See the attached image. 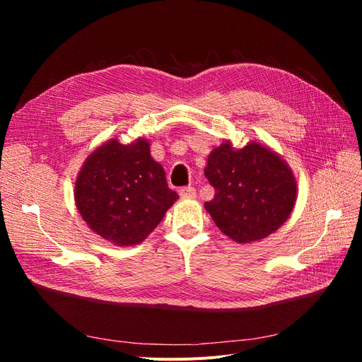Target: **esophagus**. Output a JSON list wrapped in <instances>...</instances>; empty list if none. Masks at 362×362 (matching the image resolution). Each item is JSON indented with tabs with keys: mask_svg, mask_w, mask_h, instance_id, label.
<instances>
[{
	"mask_svg": "<svg viewBox=\"0 0 362 362\" xmlns=\"http://www.w3.org/2000/svg\"><path fill=\"white\" fill-rule=\"evenodd\" d=\"M180 196L182 199H193L196 196V190L193 187H182L180 190Z\"/></svg>",
	"mask_w": 362,
	"mask_h": 362,
	"instance_id": "34e87169",
	"label": "esophagus"
}]
</instances>
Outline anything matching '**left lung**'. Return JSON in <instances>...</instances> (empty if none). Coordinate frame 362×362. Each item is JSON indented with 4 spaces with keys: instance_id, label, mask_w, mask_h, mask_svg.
Returning a JSON list of instances; mask_svg holds the SVG:
<instances>
[{
    "instance_id": "left-lung-1",
    "label": "left lung",
    "mask_w": 362,
    "mask_h": 362,
    "mask_svg": "<svg viewBox=\"0 0 362 362\" xmlns=\"http://www.w3.org/2000/svg\"><path fill=\"white\" fill-rule=\"evenodd\" d=\"M204 173L216 189L205 210L235 243H254L275 233L298 199V181L287 161L257 140L234 148L225 139L210 152Z\"/></svg>"
}]
</instances>
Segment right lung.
<instances>
[{"mask_svg":"<svg viewBox=\"0 0 362 362\" xmlns=\"http://www.w3.org/2000/svg\"><path fill=\"white\" fill-rule=\"evenodd\" d=\"M74 198L86 225L105 242L140 245L178 199L166 172L151 157L149 140L110 139L87 156L76 175Z\"/></svg>","mask_w":362,"mask_h":362,"instance_id":"right-lung-1","label":"right lung"}]
</instances>
